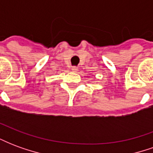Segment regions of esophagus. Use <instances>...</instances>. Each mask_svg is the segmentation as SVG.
Instances as JSON below:
<instances>
[{
  "label": "esophagus",
  "instance_id": "obj_1",
  "mask_svg": "<svg viewBox=\"0 0 153 153\" xmlns=\"http://www.w3.org/2000/svg\"><path fill=\"white\" fill-rule=\"evenodd\" d=\"M71 70H72V71H74V72H77V71L79 70V68L76 66H73L71 68Z\"/></svg>",
  "mask_w": 153,
  "mask_h": 153
}]
</instances>
